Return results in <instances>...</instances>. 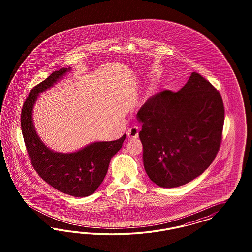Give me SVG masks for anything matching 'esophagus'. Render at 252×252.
Instances as JSON below:
<instances>
[{
    "instance_id": "1",
    "label": "esophagus",
    "mask_w": 252,
    "mask_h": 252,
    "mask_svg": "<svg viewBox=\"0 0 252 252\" xmlns=\"http://www.w3.org/2000/svg\"><path fill=\"white\" fill-rule=\"evenodd\" d=\"M127 136L131 138H135L138 136V127L137 126H132L127 130Z\"/></svg>"
}]
</instances>
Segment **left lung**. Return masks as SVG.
<instances>
[{
	"label": "left lung",
	"mask_w": 252,
	"mask_h": 252,
	"mask_svg": "<svg viewBox=\"0 0 252 252\" xmlns=\"http://www.w3.org/2000/svg\"><path fill=\"white\" fill-rule=\"evenodd\" d=\"M142 124L146 173L160 188L190 182L211 165L219 151L224 108L219 92L193 72L177 92H158L137 114Z\"/></svg>",
	"instance_id": "8db88e82"
}]
</instances>
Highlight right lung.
Returning <instances> with one entry per match:
<instances>
[{
	"label": "right lung",
	"mask_w": 252,
	"mask_h": 252,
	"mask_svg": "<svg viewBox=\"0 0 252 252\" xmlns=\"http://www.w3.org/2000/svg\"><path fill=\"white\" fill-rule=\"evenodd\" d=\"M71 67L54 71L31 90L21 113V129L31 163L46 183L73 197L93 194L106 176L111 159L122 148L126 134L113 141L92 142L75 153H57L39 138L33 123V108L39 93L56 84Z\"/></svg>",
	"instance_id": "right-lung-1"
}]
</instances>
